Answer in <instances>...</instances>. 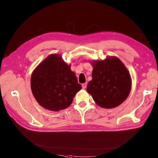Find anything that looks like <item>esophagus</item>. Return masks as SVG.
Masks as SVG:
<instances>
[{
	"label": "esophagus",
	"instance_id": "34e87169",
	"mask_svg": "<svg viewBox=\"0 0 158 158\" xmlns=\"http://www.w3.org/2000/svg\"><path fill=\"white\" fill-rule=\"evenodd\" d=\"M82 88L83 89H85V88L87 87V84L86 83H84V84H82Z\"/></svg>",
	"mask_w": 158,
	"mask_h": 158
}]
</instances>
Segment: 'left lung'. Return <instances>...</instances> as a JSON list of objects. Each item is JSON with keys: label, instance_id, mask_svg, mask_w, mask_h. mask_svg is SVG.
Segmentation results:
<instances>
[{"label": "left lung", "instance_id": "left-lung-1", "mask_svg": "<svg viewBox=\"0 0 158 158\" xmlns=\"http://www.w3.org/2000/svg\"><path fill=\"white\" fill-rule=\"evenodd\" d=\"M92 80L87 85V92L99 107L111 109L118 106L128 96L132 81L126 66L116 56H108L103 60H95Z\"/></svg>", "mask_w": 158, "mask_h": 158}]
</instances>
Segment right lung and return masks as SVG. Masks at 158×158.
Masks as SVG:
<instances>
[{
	"label": "right lung",
	"instance_id": "obj_1",
	"mask_svg": "<svg viewBox=\"0 0 158 158\" xmlns=\"http://www.w3.org/2000/svg\"><path fill=\"white\" fill-rule=\"evenodd\" d=\"M31 89L36 101L46 109L59 111L69 107L82 89L76 74L58 54L49 55L33 70Z\"/></svg>",
	"mask_w": 158,
	"mask_h": 158
}]
</instances>
